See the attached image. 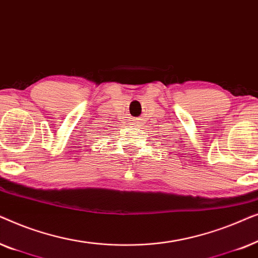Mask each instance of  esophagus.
Segmentation results:
<instances>
[{
  "label": "esophagus",
  "mask_w": 258,
  "mask_h": 258,
  "mask_svg": "<svg viewBox=\"0 0 258 258\" xmlns=\"http://www.w3.org/2000/svg\"><path fill=\"white\" fill-rule=\"evenodd\" d=\"M130 123H134V124H135V123H137V122L135 121V119H134V121H133V122H130ZM135 125H136V124H135Z\"/></svg>",
  "instance_id": "34e87169"
}]
</instances>
